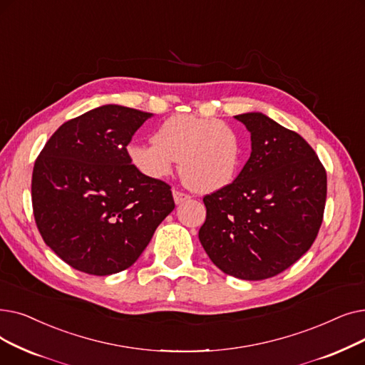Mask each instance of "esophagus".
<instances>
[{"label":"esophagus","instance_id":"esophagus-1","mask_svg":"<svg viewBox=\"0 0 365 365\" xmlns=\"http://www.w3.org/2000/svg\"><path fill=\"white\" fill-rule=\"evenodd\" d=\"M190 197H192V196L187 195V193L180 192V190H173V200H175V203H177V205H180V203H182V202L188 200Z\"/></svg>","mask_w":365,"mask_h":365}]
</instances>
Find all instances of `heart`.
Listing matches in <instances>:
<instances>
[{
    "label": "heart",
    "instance_id": "1",
    "mask_svg": "<svg viewBox=\"0 0 365 365\" xmlns=\"http://www.w3.org/2000/svg\"><path fill=\"white\" fill-rule=\"evenodd\" d=\"M153 141L132 143L126 150L129 162L148 178L168 177L175 160L182 181L197 192H215L236 177L239 135L220 120L175 114L155 128Z\"/></svg>",
    "mask_w": 365,
    "mask_h": 365
}]
</instances>
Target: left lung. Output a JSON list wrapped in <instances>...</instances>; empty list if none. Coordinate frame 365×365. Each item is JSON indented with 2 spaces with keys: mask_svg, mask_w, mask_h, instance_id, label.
<instances>
[{
  "mask_svg": "<svg viewBox=\"0 0 365 365\" xmlns=\"http://www.w3.org/2000/svg\"><path fill=\"white\" fill-rule=\"evenodd\" d=\"M235 118L250 130L252 151L232 184L203 197L199 240L225 274L262 281L292 266L315 242L327 172L297 132L262 113Z\"/></svg>",
  "mask_w": 365,
  "mask_h": 365,
  "instance_id": "left-lung-1",
  "label": "left lung"
}]
</instances>
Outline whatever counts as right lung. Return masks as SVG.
Instances as JSON below:
<instances>
[{"label":"right lung","mask_w":365,"mask_h":365,"mask_svg":"<svg viewBox=\"0 0 365 365\" xmlns=\"http://www.w3.org/2000/svg\"><path fill=\"white\" fill-rule=\"evenodd\" d=\"M102 106L63 123L32 170V210L46 245L76 270L107 276L130 267L173 211L170 185L148 178L126 147L150 118Z\"/></svg>","instance_id":"obj_1"}]
</instances>
